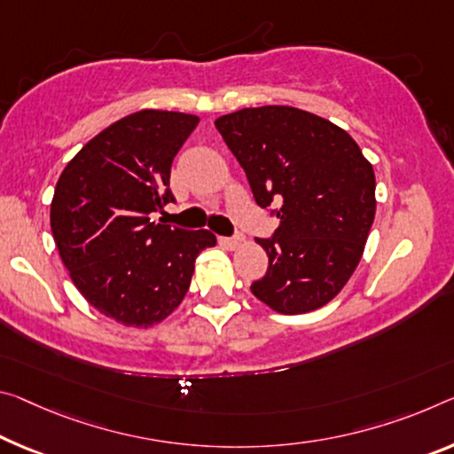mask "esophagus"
<instances>
[{
  "label": "esophagus",
  "mask_w": 454,
  "mask_h": 454,
  "mask_svg": "<svg viewBox=\"0 0 454 454\" xmlns=\"http://www.w3.org/2000/svg\"><path fill=\"white\" fill-rule=\"evenodd\" d=\"M220 242L228 248H239L240 244L244 242V239H242V236H234V239H220Z\"/></svg>",
  "instance_id": "esophagus-1"
}]
</instances>
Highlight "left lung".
Returning <instances> with one entry per match:
<instances>
[{
    "mask_svg": "<svg viewBox=\"0 0 454 454\" xmlns=\"http://www.w3.org/2000/svg\"><path fill=\"white\" fill-rule=\"evenodd\" d=\"M215 129L242 165L258 206L278 201L275 236L256 242L269 270L258 301L283 315L333 301L362 261L376 215V176L348 131L285 105L240 109Z\"/></svg>",
    "mask_w": 454,
    "mask_h": 454,
    "instance_id": "obj_1",
    "label": "left lung"
}]
</instances>
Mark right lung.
Masks as SVG:
<instances>
[{
	"instance_id": "add662e5",
	"label": "right lung",
	"mask_w": 454,
	"mask_h": 454,
	"mask_svg": "<svg viewBox=\"0 0 454 454\" xmlns=\"http://www.w3.org/2000/svg\"><path fill=\"white\" fill-rule=\"evenodd\" d=\"M200 117L145 109L119 119L72 157L56 184L50 228L82 297L125 327H153L182 305L210 230L151 222L174 201L171 163Z\"/></svg>"
}]
</instances>
